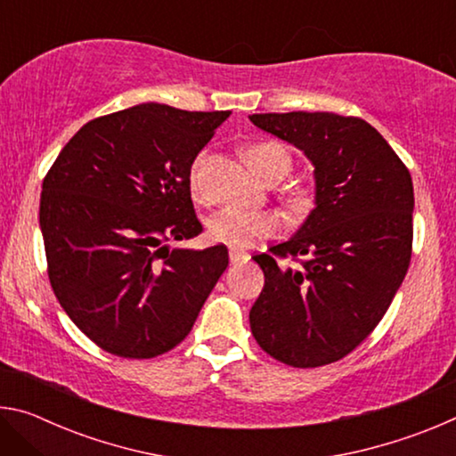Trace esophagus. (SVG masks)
<instances>
[{"label":"esophagus","mask_w":456,"mask_h":456,"mask_svg":"<svg viewBox=\"0 0 456 456\" xmlns=\"http://www.w3.org/2000/svg\"><path fill=\"white\" fill-rule=\"evenodd\" d=\"M229 259H231V264H239V261L249 259V253L243 249H235V247H229Z\"/></svg>","instance_id":"obj_1"}]
</instances>
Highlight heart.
<instances>
[{"instance_id":"1","label":"heart","mask_w":456,"mask_h":456,"mask_svg":"<svg viewBox=\"0 0 456 456\" xmlns=\"http://www.w3.org/2000/svg\"><path fill=\"white\" fill-rule=\"evenodd\" d=\"M203 160L205 154H199L189 175V187L195 199H203V187H200V167H203ZM247 160H249L251 168L261 179L275 167H285L289 171L291 165L289 152L280 142L273 141L249 146ZM280 227L281 221L275 213L239 209V207H225V209L217 211L207 221V233H209L213 241L225 243L229 247H235V249L249 247L256 241H261V239L273 237Z\"/></svg>"}]
</instances>
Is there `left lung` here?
<instances>
[{
  "mask_svg": "<svg viewBox=\"0 0 456 456\" xmlns=\"http://www.w3.org/2000/svg\"><path fill=\"white\" fill-rule=\"evenodd\" d=\"M257 128L304 151L315 207L288 241L253 259L265 285L249 312L261 350L293 368L331 364L372 334L412 256L408 168L366 120L334 112L251 114ZM307 256L291 270L281 258Z\"/></svg>",
  "mask_w": 456,
  "mask_h": 456,
  "instance_id": "8db88e82",
  "label": "left lung"
}]
</instances>
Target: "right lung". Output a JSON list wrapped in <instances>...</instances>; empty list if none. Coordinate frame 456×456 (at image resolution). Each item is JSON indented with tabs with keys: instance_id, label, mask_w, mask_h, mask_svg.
I'll return each mask as SVG.
<instances>
[{
	"instance_id": "1",
	"label": "right lung",
	"mask_w": 456,
	"mask_h": 456,
	"mask_svg": "<svg viewBox=\"0 0 456 456\" xmlns=\"http://www.w3.org/2000/svg\"><path fill=\"white\" fill-rule=\"evenodd\" d=\"M231 110L144 102L84 125L45 175L40 227L52 289L70 320L120 358L181 344L229 265L197 237L189 175Z\"/></svg>"
}]
</instances>
